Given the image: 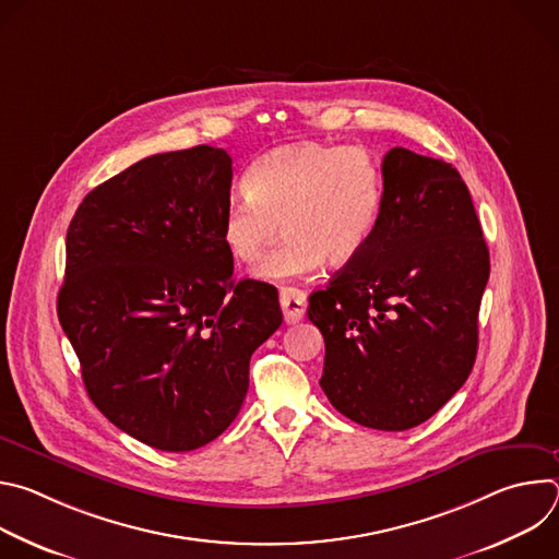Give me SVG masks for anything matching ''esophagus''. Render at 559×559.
Here are the masks:
<instances>
[{"label": "esophagus", "instance_id": "esophagus-1", "mask_svg": "<svg viewBox=\"0 0 559 559\" xmlns=\"http://www.w3.org/2000/svg\"><path fill=\"white\" fill-rule=\"evenodd\" d=\"M281 307H283L285 323H298L307 309L305 292L296 287H281Z\"/></svg>", "mask_w": 559, "mask_h": 559}]
</instances>
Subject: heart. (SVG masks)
<instances>
[{
  "instance_id": "heart-1",
  "label": "heart",
  "mask_w": 559,
  "mask_h": 559,
  "mask_svg": "<svg viewBox=\"0 0 559 559\" xmlns=\"http://www.w3.org/2000/svg\"><path fill=\"white\" fill-rule=\"evenodd\" d=\"M221 221L227 254L246 265L263 259L278 225L285 241L257 274L265 281L302 278L352 261L371 238L382 212L384 181L371 152L358 145L300 141L259 156Z\"/></svg>"
}]
</instances>
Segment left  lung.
Segmentation results:
<instances>
[{"mask_svg": "<svg viewBox=\"0 0 559 559\" xmlns=\"http://www.w3.org/2000/svg\"><path fill=\"white\" fill-rule=\"evenodd\" d=\"M367 246L309 296L325 338L321 386L349 420L405 431L429 420L468 378L489 248L460 173L393 147Z\"/></svg>", "mask_w": 559, "mask_h": 559, "instance_id": "left-lung-1", "label": "left lung"}]
</instances>
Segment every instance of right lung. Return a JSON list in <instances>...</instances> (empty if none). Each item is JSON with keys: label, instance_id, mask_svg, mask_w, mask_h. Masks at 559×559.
I'll use <instances>...</instances> for the list:
<instances>
[{"label": "right lung", "instance_id": "right-lung-1", "mask_svg": "<svg viewBox=\"0 0 559 559\" xmlns=\"http://www.w3.org/2000/svg\"><path fill=\"white\" fill-rule=\"evenodd\" d=\"M229 188L221 147L152 154L97 186L66 234L57 316L86 391L162 451H194L231 425L252 354L283 323L274 285L231 278Z\"/></svg>", "mask_w": 559, "mask_h": 559}]
</instances>
